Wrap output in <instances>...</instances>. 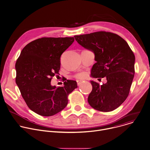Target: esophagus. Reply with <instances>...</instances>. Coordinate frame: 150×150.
I'll use <instances>...</instances> for the list:
<instances>
[{
    "instance_id": "obj_1",
    "label": "esophagus",
    "mask_w": 150,
    "mask_h": 150,
    "mask_svg": "<svg viewBox=\"0 0 150 150\" xmlns=\"http://www.w3.org/2000/svg\"><path fill=\"white\" fill-rule=\"evenodd\" d=\"M82 82V81H77V84H78V86H79L81 84V83Z\"/></svg>"
}]
</instances>
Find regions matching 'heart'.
Instances as JSON below:
<instances>
[{
  "mask_svg": "<svg viewBox=\"0 0 150 150\" xmlns=\"http://www.w3.org/2000/svg\"><path fill=\"white\" fill-rule=\"evenodd\" d=\"M85 74L83 73V72H81V73H79V74H77L76 75V77L77 78H83L85 77Z\"/></svg>",
  "mask_w": 150,
  "mask_h": 150,
  "instance_id": "heart-1",
  "label": "heart"
}]
</instances>
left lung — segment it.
<instances>
[{"label": "left lung", "instance_id": "obj_1", "mask_svg": "<svg viewBox=\"0 0 150 150\" xmlns=\"http://www.w3.org/2000/svg\"><path fill=\"white\" fill-rule=\"evenodd\" d=\"M79 44L95 54L92 78L106 77L100 85L91 81L92 91L88 101L93 109L111 112L127 98L134 76L135 56L127 42L116 34L98 31L74 36Z\"/></svg>", "mask_w": 150, "mask_h": 150}]
</instances>
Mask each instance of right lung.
Instances as JSON below:
<instances>
[{
	"label": "right lung",
	"mask_w": 150,
	"mask_h": 150,
	"mask_svg": "<svg viewBox=\"0 0 150 150\" xmlns=\"http://www.w3.org/2000/svg\"><path fill=\"white\" fill-rule=\"evenodd\" d=\"M74 37H43L22 50L16 65V83L28 107L42 116H51L67 105L68 96L78 87L67 80L62 87L51 85L58 74L62 54L73 43Z\"/></svg>",
	"instance_id": "1"
}]
</instances>
